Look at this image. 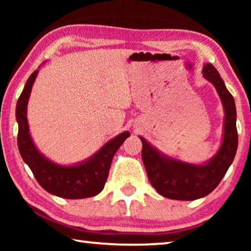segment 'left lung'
Wrapping results in <instances>:
<instances>
[{"instance_id": "obj_1", "label": "left lung", "mask_w": 251, "mask_h": 251, "mask_svg": "<svg viewBox=\"0 0 251 251\" xmlns=\"http://www.w3.org/2000/svg\"><path fill=\"white\" fill-rule=\"evenodd\" d=\"M202 75L214 85L225 112L223 142L218 151L205 164L194 165L166 156L139 136L142 158L151 186L161 196L176 201H195L210 194L232 164L238 147L236 105L218 71L210 63L203 65Z\"/></svg>"}]
</instances>
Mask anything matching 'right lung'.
Listing matches in <instances>:
<instances>
[{"instance_id": "add662e5", "label": "right lung", "mask_w": 251, "mask_h": 251, "mask_svg": "<svg viewBox=\"0 0 251 251\" xmlns=\"http://www.w3.org/2000/svg\"><path fill=\"white\" fill-rule=\"evenodd\" d=\"M37 74L39 70L33 72L29 76L16 104L15 115L19 124L18 146L20 154L31 168L37 182L46 192L67 199L96 196L103 190L113 157L125 139L129 137V131L117 135L90 158L78 164L63 166L46 158L33 143L26 117L28 99Z\"/></svg>"}]
</instances>
